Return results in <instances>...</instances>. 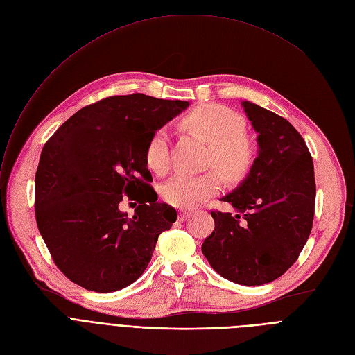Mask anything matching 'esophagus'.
<instances>
[{"label": "esophagus", "instance_id": "34e87169", "mask_svg": "<svg viewBox=\"0 0 355 355\" xmlns=\"http://www.w3.org/2000/svg\"><path fill=\"white\" fill-rule=\"evenodd\" d=\"M189 216H191V212H189V211H180V212H179V221H180V223H184Z\"/></svg>", "mask_w": 355, "mask_h": 355}]
</instances>
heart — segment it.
<instances>
[{"mask_svg":"<svg viewBox=\"0 0 355 355\" xmlns=\"http://www.w3.org/2000/svg\"><path fill=\"white\" fill-rule=\"evenodd\" d=\"M183 125L211 144L209 162L228 179H240L251 166L252 151L245 140L244 118L228 107L205 104L184 116ZM146 163L155 173H164L168 166V136L166 128L151 134L146 146ZM221 189V179L215 173L176 175L162 188L168 205L192 209L204 204Z\"/></svg>","mask_w":355,"mask_h":355,"instance_id":"heart-1","label":"heart"}]
</instances>
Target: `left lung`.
<instances>
[{
    "label": "left lung",
    "instance_id": "1",
    "mask_svg": "<svg viewBox=\"0 0 355 355\" xmlns=\"http://www.w3.org/2000/svg\"><path fill=\"white\" fill-rule=\"evenodd\" d=\"M241 105L257 132V157L221 198L235 214L211 212L215 228L202 252L223 277L261 286L280 277L309 239L315 173L306 143L288 120L250 101Z\"/></svg>",
    "mask_w": 355,
    "mask_h": 355
}]
</instances>
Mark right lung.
<instances>
[{
	"instance_id": "right-lung-1",
	"label": "right lung",
	"mask_w": 355,
	"mask_h": 355,
	"mask_svg": "<svg viewBox=\"0 0 355 355\" xmlns=\"http://www.w3.org/2000/svg\"><path fill=\"white\" fill-rule=\"evenodd\" d=\"M189 107L144 94L110 96L63 123L44 144L36 172V221L60 272L83 289L108 293L143 273L176 211L147 182L151 134ZM124 194L141 205L119 209Z\"/></svg>"
}]
</instances>
